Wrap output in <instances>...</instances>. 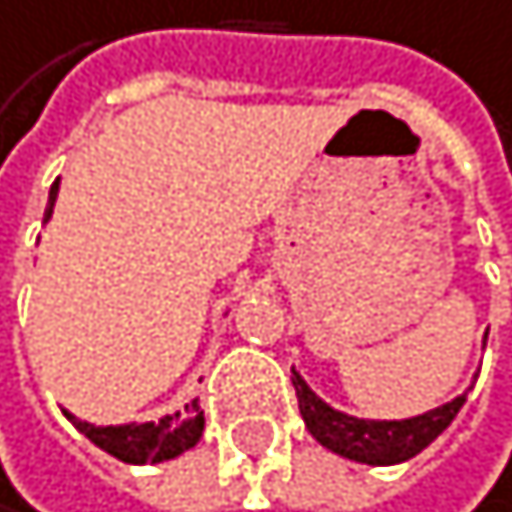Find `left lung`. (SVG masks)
<instances>
[{
    "label": "left lung",
    "instance_id": "8db88e82",
    "mask_svg": "<svg viewBox=\"0 0 512 512\" xmlns=\"http://www.w3.org/2000/svg\"><path fill=\"white\" fill-rule=\"evenodd\" d=\"M296 400H300V413L306 429L313 432V439L332 448L335 455H345L351 461H364V465H397L419 455L423 448L448 429V423L458 416L465 393L452 403L429 410L423 416L400 419V423H374V419H355L332 410L329 403H322L306 381L293 371Z\"/></svg>",
    "mask_w": 512,
    "mask_h": 512
}]
</instances>
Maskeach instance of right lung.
<instances>
[{"label": "right lung", "instance_id": "add662e5", "mask_svg": "<svg viewBox=\"0 0 512 512\" xmlns=\"http://www.w3.org/2000/svg\"><path fill=\"white\" fill-rule=\"evenodd\" d=\"M57 186L60 180L51 186V203L44 209V219H51L54 212V199H57ZM190 419H180V413L161 419V423H141V426H89L73 419L70 413V423L77 426L89 442L99 445L102 452L115 455L119 461H128V465H148V461H167V458H177L186 448H193L199 442L206 426V416L186 406Z\"/></svg>", "mask_w": 512, "mask_h": 512}]
</instances>
